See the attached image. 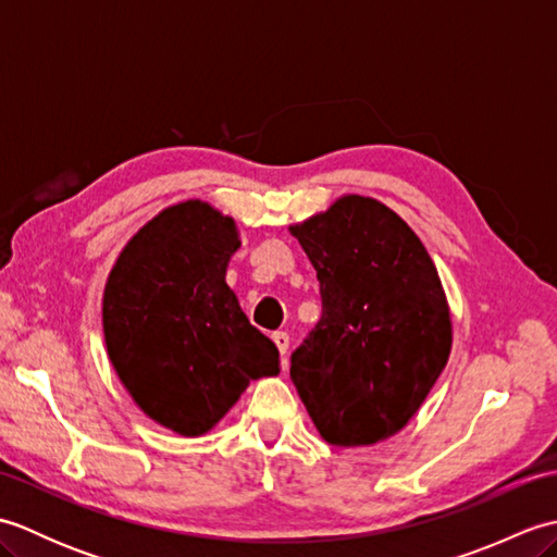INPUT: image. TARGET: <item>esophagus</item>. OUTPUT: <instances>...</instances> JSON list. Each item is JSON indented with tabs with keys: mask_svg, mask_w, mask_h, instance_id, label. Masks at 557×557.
<instances>
[{
	"mask_svg": "<svg viewBox=\"0 0 557 557\" xmlns=\"http://www.w3.org/2000/svg\"><path fill=\"white\" fill-rule=\"evenodd\" d=\"M272 339H275V345H277V349H280L282 357H287V351H289V342H292L289 333H275V335H272Z\"/></svg>",
	"mask_w": 557,
	"mask_h": 557,
	"instance_id": "34e87169",
	"label": "esophagus"
}]
</instances>
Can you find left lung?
I'll return each instance as SVG.
<instances>
[{"instance_id": "8db88e82", "label": "left lung", "mask_w": 557, "mask_h": 557, "mask_svg": "<svg viewBox=\"0 0 557 557\" xmlns=\"http://www.w3.org/2000/svg\"><path fill=\"white\" fill-rule=\"evenodd\" d=\"M289 232L323 299L321 321L292 354V381L330 445L381 443L421 409L449 359L443 282L409 224L369 196H342Z\"/></svg>"}]
</instances>
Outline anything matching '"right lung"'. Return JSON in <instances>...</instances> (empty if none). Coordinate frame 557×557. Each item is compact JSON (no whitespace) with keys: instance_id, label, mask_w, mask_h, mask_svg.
Instances as JSON below:
<instances>
[{"instance_id":"1","label":"right lung","mask_w":557,"mask_h":557,"mask_svg":"<svg viewBox=\"0 0 557 557\" xmlns=\"http://www.w3.org/2000/svg\"><path fill=\"white\" fill-rule=\"evenodd\" d=\"M236 222L188 198L122 248L102 294V333L122 385L148 419L184 437L222 421L251 381L280 373L275 342L230 289Z\"/></svg>"}]
</instances>
